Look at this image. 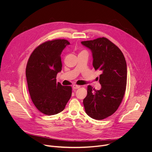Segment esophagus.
<instances>
[{
    "instance_id": "1",
    "label": "esophagus",
    "mask_w": 152,
    "mask_h": 152,
    "mask_svg": "<svg viewBox=\"0 0 152 152\" xmlns=\"http://www.w3.org/2000/svg\"><path fill=\"white\" fill-rule=\"evenodd\" d=\"M80 87V85H74L73 86V88L74 90H76V89H77V88H79Z\"/></svg>"
}]
</instances>
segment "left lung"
I'll return each mask as SVG.
<instances>
[{
	"mask_svg": "<svg viewBox=\"0 0 152 152\" xmlns=\"http://www.w3.org/2000/svg\"><path fill=\"white\" fill-rule=\"evenodd\" d=\"M93 53V67L101 71L100 90L88 86L83 103L86 113L100 120L113 115L123 99L127 83V65L121 50L106 38L82 41Z\"/></svg>",
	"mask_w": 152,
	"mask_h": 152,
	"instance_id": "left-lung-1",
	"label": "left lung"
}]
</instances>
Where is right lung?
<instances>
[{
	"mask_svg": "<svg viewBox=\"0 0 152 152\" xmlns=\"http://www.w3.org/2000/svg\"><path fill=\"white\" fill-rule=\"evenodd\" d=\"M70 45L65 39L47 41L37 47L26 66V76L31 100L37 109L48 115L62 111L72 93L70 86L56 82L62 70L61 55Z\"/></svg>",
	"mask_w": 152,
	"mask_h": 152,
	"instance_id": "right-lung-1",
	"label": "right lung"
}]
</instances>
